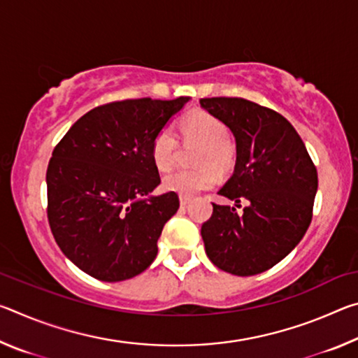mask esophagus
I'll use <instances>...</instances> for the list:
<instances>
[{"label":"esophagus","mask_w":358,"mask_h":358,"mask_svg":"<svg viewBox=\"0 0 358 358\" xmlns=\"http://www.w3.org/2000/svg\"><path fill=\"white\" fill-rule=\"evenodd\" d=\"M191 202V197L189 196H180V205L181 207H186L187 203Z\"/></svg>","instance_id":"1"}]
</instances>
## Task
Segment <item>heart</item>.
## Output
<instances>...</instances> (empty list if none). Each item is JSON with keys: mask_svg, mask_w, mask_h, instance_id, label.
Here are the masks:
<instances>
[{"mask_svg": "<svg viewBox=\"0 0 358 358\" xmlns=\"http://www.w3.org/2000/svg\"><path fill=\"white\" fill-rule=\"evenodd\" d=\"M180 132L185 141L202 143L196 159V164L202 167L169 173L162 180V186L166 191L181 196H194L216 183V172L226 173L234 167L237 147L230 141L227 124L205 110L187 113L181 120ZM177 137L171 128H162L156 132L151 142V159L157 171H171L177 159Z\"/></svg>", "mask_w": 358, "mask_h": 358, "instance_id": "b5f03b06", "label": "heart"}]
</instances>
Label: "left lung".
I'll return each mask as SVG.
<instances>
[{
	"label": "left lung",
	"mask_w": 358,
	"mask_h": 358,
	"mask_svg": "<svg viewBox=\"0 0 358 358\" xmlns=\"http://www.w3.org/2000/svg\"><path fill=\"white\" fill-rule=\"evenodd\" d=\"M237 143L234 175L220 194L247 207L213 203L202 226L205 252L217 268L251 276L271 268L300 243L313 217L317 171L289 121L243 98H205Z\"/></svg>",
	"instance_id": "1"
}]
</instances>
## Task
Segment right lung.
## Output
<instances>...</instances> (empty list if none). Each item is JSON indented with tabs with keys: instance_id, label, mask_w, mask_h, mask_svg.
<instances>
[{
	"instance_id": "right-lung-1",
	"label": "right lung",
	"mask_w": 358,
	"mask_h": 358,
	"mask_svg": "<svg viewBox=\"0 0 358 358\" xmlns=\"http://www.w3.org/2000/svg\"><path fill=\"white\" fill-rule=\"evenodd\" d=\"M189 98L126 99L78 118L47 167V217L59 250L99 281L141 275L157 254L177 192L151 196L161 183L151 159L156 132Z\"/></svg>"
}]
</instances>
